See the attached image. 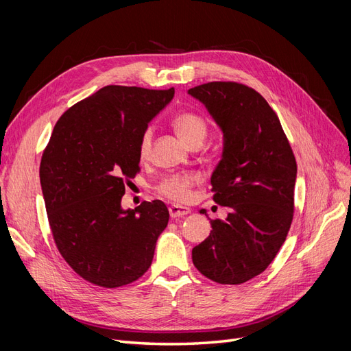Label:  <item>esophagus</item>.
Wrapping results in <instances>:
<instances>
[{
  "instance_id": "esophagus-1",
  "label": "esophagus",
  "mask_w": 351,
  "mask_h": 351,
  "mask_svg": "<svg viewBox=\"0 0 351 351\" xmlns=\"http://www.w3.org/2000/svg\"><path fill=\"white\" fill-rule=\"evenodd\" d=\"M187 214H190V209L186 206H178V205L169 206V215H171V218H180Z\"/></svg>"
}]
</instances>
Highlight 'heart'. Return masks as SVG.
I'll use <instances>...</instances> for the list:
<instances>
[{"instance_id": "obj_1", "label": "heart", "mask_w": 351, "mask_h": 351, "mask_svg": "<svg viewBox=\"0 0 351 351\" xmlns=\"http://www.w3.org/2000/svg\"><path fill=\"white\" fill-rule=\"evenodd\" d=\"M173 125L180 134V137L189 145H202L206 139L209 127L204 117H200L196 112L184 111L177 114L173 119ZM152 139L154 133L152 129H146L142 133L141 142H139V156L142 161H146L151 155L152 149ZM196 182V176L190 173H178L171 174L161 180V183L156 186L159 195H162L167 199H171L174 202H186L190 196V189Z\"/></svg>"}]
</instances>
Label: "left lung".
I'll return each instance as SVG.
<instances>
[{"instance_id": "8db88e82", "label": "left lung", "mask_w": 351, "mask_h": 351, "mask_svg": "<svg viewBox=\"0 0 351 351\" xmlns=\"http://www.w3.org/2000/svg\"><path fill=\"white\" fill-rule=\"evenodd\" d=\"M189 93L205 105L224 133L210 184L214 200L230 209L226 221H210V234L193 247L192 259L212 281L243 284L268 268L289 234L295 158L278 115L254 89L209 82Z\"/></svg>"}]
</instances>
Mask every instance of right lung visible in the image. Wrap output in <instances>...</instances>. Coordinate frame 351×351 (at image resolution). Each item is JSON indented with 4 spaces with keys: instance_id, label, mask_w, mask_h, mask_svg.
Segmentation results:
<instances>
[{
    "instance_id": "add662e5",
    "label": "right lung",
    "mask_w": 351,
    "mask_h": 351,
    "mask_svg": "<svg viewBox=\"0 0 351 351\" xmlns=\"http://www.w3.org/2000/svg\"><path fill=\"white\" fill-rule=\"evenodd\" d=\"M174 88L110 84L60 117L40 159L48 221L61 256L83 280L117 289L149 269L168 224L164 202L121 208L139 173V142Z\"/></svg>"
}]
</instances>
